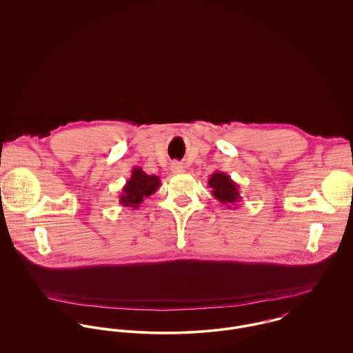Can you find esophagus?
Returning <instances> with one entry per match:
<instances>
[{
    "label": "esophagus",
    "instance_id": "obj_1",
    "mask_svg": "<svg viewBox=\"0 0 353 353\" xmlns=\"http://www.w3.org/2000/svg\"><path fill=\"white\" fill-rule=\"evenodd\" d=\"M171 172L172 174H181V172H183V167H182V164L181 163H178V161H174V163H171Z\"/></svg>",
    "mask_w": 353,
    "mask_h": 353
}]
</instances>
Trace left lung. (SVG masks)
<instances>
[{
    "label": "left lung",
    "instance_id": "8db88e82",
    "mask_svg": "<svg viewBox=\"0 0 353 353\" xmlns=\"http://www.w3.org/2000/svg\"><path fill=\"white\" fill-rule=\"evenodd\" d=\"M208 183L212 188V196L230 209L242 199L239 193V186L225 172H213Z\"/></svg>",
    "mask_w": 353,
    "mask_h": 353
}]
</instances>
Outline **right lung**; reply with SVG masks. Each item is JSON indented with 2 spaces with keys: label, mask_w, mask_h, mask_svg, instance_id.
Wrapping results in <instances>:
<instances>
[{
  "label": "right lung",
  "mask_w": 353,
  "mask_h": 353,
  "mask_svg": "<svg viewBox=\"0 0 353 353\" xmlns=\"http://www.w3.org/2000/svg\"><path fill=\"white\" fill-rule=\"evenodd\" d=\"M159 186L160 179L157 175H148L140 167H134L130 178L126 181L122 189L119 203L126 208L137 209L145 199L159 189Z\"/></svg>",
  "instance_id": "add662e5"
}]
</instances>
